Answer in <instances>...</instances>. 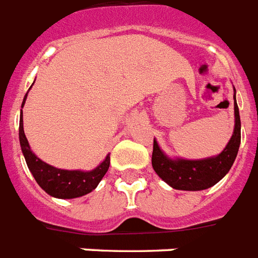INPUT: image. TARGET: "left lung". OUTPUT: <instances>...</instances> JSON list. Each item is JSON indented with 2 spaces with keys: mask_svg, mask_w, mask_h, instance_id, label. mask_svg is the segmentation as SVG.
<instances>
[{
  "mask_svg": "<svg viewBox=\"0 0 258 258\" xmlns=\"http://www.w3.org/2000/svg\"><path fill=\"white\" fill-rule=\"evenodd\" d=\"M236 92V90H234ZM241 142L240 112L234 93V131L221 153L204 160L170 158L153 141L152 165L160 178L178 190H204L213 186L229 172L238 153Z\"/></svg>",
  "mask_w": 258,
  "mask_h": 258,
  "instance_id": "obj_1",
  "label": "left lung"
}]
</instances>
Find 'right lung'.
<instances>
[{
  "label": "right lung",
  "instance_id": "obj_1",
  "mask_svg": "<svg viewBox=\"0 0 258 258\" xmlns=\"http://www.w3.org/2000/svg\"><path fill=\"white\" fill-rule=\"evenodd\" d=\"M32 88V86H30ZM25 94L24 101H22V108H24L25 101H26ZM20 144H21L22 153H24L25 161L28 165L29 170L47 195L55 199H76L81 197L92 190H94L97 185L100 184L105 173L108 172L109 165H110V156H106L105 160L101 162L96 169L90 172H84V170H65V169H58L46 164L42 160L37 157L33 153L29 145L28 139L24 132V121H22V110L20 116Z\"/></svg>",
  "mask_w": 258,
  "mask_h": 258
}]
</instances>
